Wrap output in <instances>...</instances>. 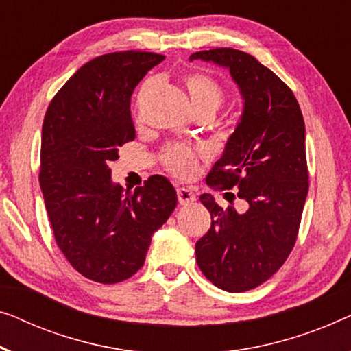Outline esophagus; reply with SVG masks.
Segmentation results:
<instances>
[{"instance_id": "34e87169", "label": "esophagus", "mask_w": 351, "mask_h": 351, "mask_svg": "<svg viewBox=\"0 0 351 351\" xmlns=\"http://www.w3.org/2000/svg\"><path fill=\"white\" fill-rule=\"evenodd\" d=\"M178 202L180 205H189L195 202V194L191 189H186V187H178Z\"/></svg>"}]
</instances>
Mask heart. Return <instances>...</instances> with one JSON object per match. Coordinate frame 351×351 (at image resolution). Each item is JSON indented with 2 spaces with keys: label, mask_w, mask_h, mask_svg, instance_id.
I'll use <instances>...</instances> for the list:
<instances>
[{
  "label": "heart",
  "mask_w": 351,
  "mask_h": 351,
  "mask_svg": "<svg viewBox=\"0 0 351 351\" xmlns=\"http://www.w3.org/2000/svg\"><path fill=\"white\" fill-rule=\"evenodd\" d=\"M152 82H146L140 90V100H143L151 90ZM186 88L189 93L191 103L194 110H202V108H208V110L216 111L223 103V88L213 79L205 75H191L186 77ZM202 151H194L191 147L173 145L169 146L164 152V164L170 171L181 178H187L194 173L197 156Z\"/></svg>",
  "instance_id": "heart-1"
}]
</instances>
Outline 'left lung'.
<instances>
[{"instance_id":"obj_1","label":"left lung","mask_w":351,"mask_h":351,"mask_svg":"<svg viewBox=\"0 0 351 351\" xmlns=\"http://www.w3.org/2000/svg\"><path fill=\"white\" fill-rule=\"evenodd\" d=\"M194 60L224 68L239 87L241 116L206 182L237 186L248 204L239 213L200 195L211 227L195 243V259L215 286L243 293L267 281L295 243L308 192L304 117L289 87L250 53L218 47L192 53Z\"/></svg>"}]
</instances>
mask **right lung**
I'll use <instances>...</instances> for the list:
<instances>
[{"label":"right lung","instance_id":"obj_1","mask_svg":"<svg viewBox=\"0 0 351 351\" xmlns=\"http://www.w3.org/2000/svg\"><path fill=\"white\" fill-rule=\"evenodd\" d=\"M164 56L114 52L87 62L47 108L41 133V186L56 241L79 274L119 283L145 264L151 239L178 197L165 176L125 191L111 178L119 147L135 140L130 98Z\"/></svg>","mask_w":351,"mask_h":351}]
</instances>
